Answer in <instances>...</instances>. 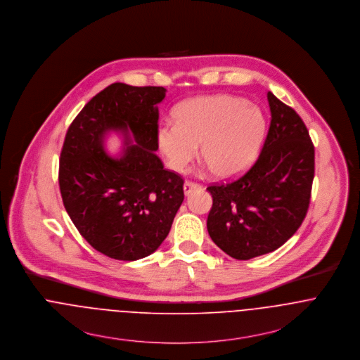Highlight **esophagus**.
Here are the masks:
<instances>
[{"mask_svg": "<svg viewBox=\"0 0 360 360\" xmlns=\"http://www.w3.org/2000/svg\"><path fill=\"white\" fill-rule=\"evenodd\" d=\"M196 189H201V185L199 184H195V182H191V181H186L185 184H184V193L188 196V195H191L193 191H196Z\"/></svg>", "mask_w": 360, "mask_h": 360, "instance_id": "esophagus-1", "label": "esophagus"}]
</instances>
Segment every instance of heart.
I'll list each match as a JSON object with an SVG mask.
<instances>
[{
	"label": "heart",
	"instance_id": "obj_1",
	"mask_svg": "<svg viewBox=\"0 0 360 360\" xmlns=\"http://www.w3.org/2000/svg\"><path fill=\"white\" fill-rule=\"evenodd\" d=\"M172 121L158 128V143L167 164L184 171L198 155L218 178H231L255 160L266 132L259 108L233 95H205L184 101Z\"/></svg>",
	"mask_w": 360,
	"mask_h": 360
}]
</instances>
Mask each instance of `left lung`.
<instances>
[{"label":"left lung","instance_id":"1","mask_svg":"<svg viewBox=\"0 0 360 360\" xmlns=\"http://www.w3.org/2000/svg\"><path fill=\"white\" fill-rule=\"evenodd\" d=\"M271 125L254 165L238 179L211 185L207 231L235 259L278 250L301 226L315 176V148L302 119L268 92Z\"/></svg>","mask_w":360,"mask_h":360}]
</instances>
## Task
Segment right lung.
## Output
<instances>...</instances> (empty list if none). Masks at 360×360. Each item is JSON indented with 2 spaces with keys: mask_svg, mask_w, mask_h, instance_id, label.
<instances>
[{
  "mask_svg": "<svg viewBox=\"0 0 360 360\" xmlns=\"http://www.w3.org/2000/svg\"><path fill=\"white\" fill-rule=\"evenodd\" d=\"M165 91L115 82L82 108L66 132L59 161L63 205L81 236L115 259L155 252L184 201L182 176L155 153ZM109 131L124 138L119 158L104 150Z\"/></svg>",
  "mask_w": 360,
  "mask_h": 360,
  "instance_id": "obj_1",
  "label": "right lung"
}]
</instances>
